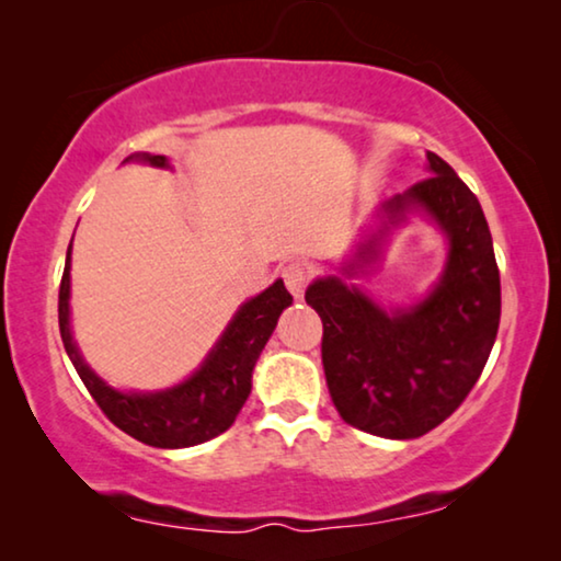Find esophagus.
Segmentation results:
<instances>
[{"instance_id":"1","label":"esophagus","mask_w":561,"mask_h":561,"mask_svg":"<svg viewBox=\"0 0 561 561\" xmlns=\"http://www.w3.org/2000/svg\"><path fill=\"white\" fill-rule=\"evenodd\" d=\"M283 283H286V288L290 290V296L294 298H301L304 290H306V283H309L311 273L309 267L301 265V263H290L283 267Z\"/></svg>"}]
</instances>
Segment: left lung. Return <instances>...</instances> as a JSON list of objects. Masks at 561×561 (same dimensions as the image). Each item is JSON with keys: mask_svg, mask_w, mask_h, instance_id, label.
<instances>
[{"mask_svg": "<svg viewBox=\"0 0 561 561\" xmlns=\"http://www.w3.org/2000/svg\"><path fill=\"white\" fill-rule=\"evenodd\" d=\"M426 160L428 179L380 206L378 227L342 275L306 288L324 324L321 363L336 411L386 439H416L449 419L478 382L501 324V273L478 196L436 152ZM411 213L448 237V260L421 302L382 310L351 278L377 262L381 242Z\"/></svg>", "mask_w": 561, "mask_h": 561, "instance_id": "obj_1", "label": "left lung"}]
</instances>
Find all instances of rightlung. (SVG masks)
<instances>
[{
  "label": "right lung",
  "instance_id": "right-lung-1",
  "mask_svg": "<svg viewBox=\"0 0 561 561\" xmlns=\"http://www.w3.org/2000/svg\"><path fill=\"white\" fill-rule=\"evenodd\" d=\"M129 160L152 168H171L165 156H150V152L129 156L125 163ZM68 298H71V244L66 252V267L58 290V327L64 347L106 419L125 434L135 436L137 442L160 449L196 447L234 424L237 413L242 411L252 390V370H255L260 352L271 340L283 309L294 304V296L288 294L283 280H275L271 288L237 309L209 355L186 380L173 388L152 390V393H137V390L127 393V390L106 386L83 363L71 334Z\"/></svg>",
  "mask_w": 561,
  "mask_h": 561
}]
</instances>
